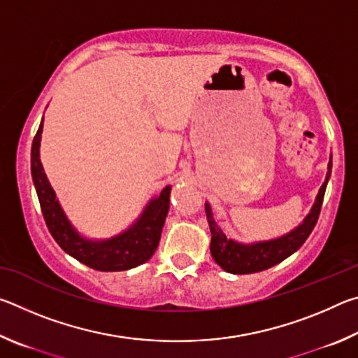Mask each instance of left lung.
<instances>
[{"mask_svg":"<svg viewBox=\"0 0 358 358\" xmlns=\"http://www.w3.org/2000/svg\"><path fill=\"white\" fill-rule=\"evenodd\" d=\"M331 175V155L330 162L327 167L325 181L320 186L310 213L305 216L299 226L294 227L290 232L281 235L278 238L252 241V243H241L234 238H227L224 230L217 226L213 217L211 205L205 202V213L210 224L211 232V243L210 252L213 256L215 262L221 266L224 271L234 275H246V273H257L270 268V266L278 265L284 259L292 256L295 251L300 250V246L305 243L306 238L310 237L314 226H316L317 217L322 207V201L325 196L327 183H329Z\"/></svg>","mask_w":358,"mask_h":358,"instance_id":"obj_1","label":"left lung"}]
</instances>
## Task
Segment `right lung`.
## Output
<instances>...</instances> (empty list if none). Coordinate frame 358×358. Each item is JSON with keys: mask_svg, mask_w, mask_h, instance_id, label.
Listing matches in <instances>:
<instances>
[{"mask_svg": "<svg viewBox=\"0 0 358 358\" xmlns=\"http://www.w3.org/2000/svg\"><path fill=\"white\" fill-rule=\"evenodd\" d=\"M42 128L44 118L31 147V177L47 227L62 250L78 262L99 271H123L147 262L159 245L162 227L171 207L172 186H166L159 196L150 199L137 220L123 232L102 240L85 237L64 213L42 167L39 150Z\"/></svg>", "mask_w": 358, "mask_h": 358, "instance_id": "obj_1", "label": "right lung"}]
</instances>
